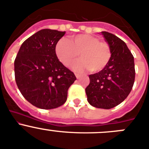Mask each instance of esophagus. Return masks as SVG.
Masks as SVG:
<instances>
[{"label":"esophagus","instance_id":"esophagus-1","mask_svg":"<svg viewBox=\"0 0 149 149\" xmlns=\"http://www.w3.org/2000/svg\"><path fill=\"white\" fill-rule=\"evenodd\" d=\"M80 75L79 74H77V73H76V79H79L80 78Z\"/></svg>","mask_w":149,"mask_h":149}]
</instances>
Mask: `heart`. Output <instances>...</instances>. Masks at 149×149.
I'll return each instance as SVG.
<instances>
[{"label":"heart","mask_w":149,"mask_h":149,"mask_svg":"<svg viewBox=\"0 0 149 149\" xmlns=\"http://www.w3.org/2000/svg\"><path fill=\"white\" fill-rule=\"evenodd\" d=\"M55 53L65 66L71 65L79 53L81 58L71 65L72 70L77 73L88 69L93 73L101 71L107 66L111 56L109 45L89 34L76 35L70 40L61 38L56 45Z\"/></svg>","instance_id":"1"}]
</instances>
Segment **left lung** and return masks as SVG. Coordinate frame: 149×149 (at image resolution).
<instances>
[{"mask_svg":"<svg viewBox=\"0 0 149 149\" xmlns=\"http://www.w3.org/2000/svg\"><path fill=\"white\" fill-rule=\"evenodd\" d=\"M101 34L110 47L111 59L101 71L90 75V84L85 91L92 106L111 109L123 102L132 89L134 60L123 40L108 32H101Z\"/></svg>","mask_w":149,"mask_h":149,"instance_id":"8db88e82","label":"left lung"}]
</instances>
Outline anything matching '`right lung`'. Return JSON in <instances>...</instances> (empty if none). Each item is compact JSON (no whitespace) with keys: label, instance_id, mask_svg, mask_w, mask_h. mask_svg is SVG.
<instances>
[{"label":"right lung","instance_id":"obj_1","mask_svg":"<svg viewBox=\"0 0 149 149\" xmlns=\"http://www.w3.org/2000/svg\"><path fill=\"white\" fill-rule=\"evenodd\" d=\"M65 32L44 29L21 45L15 60L16 84L23 96L41 109H53L66 102L74 73L56 57L55 47Z\"/></svg>","mask_w":149,"mask_h":149}]
</instances>
